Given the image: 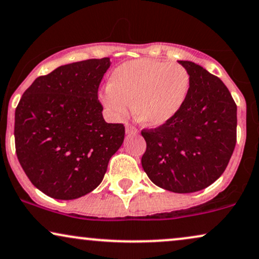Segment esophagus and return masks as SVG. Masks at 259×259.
<instances>
[{
  "label": "esophagus",
  "instance_id": "esophagus-1",
  "mask_svg": "<svg viewBox=\"0 0 259 259\" xmlns=\"http://www.w3.org/2000/svg\"><path fill=\"white\" fill-rule=\"evenodd\" d=\"M125 133L129 134V135H135V134H137V127L135 125H133V124H126Z\"/></svg>",
  "mask_w": 259,
  "mask_h": 259
}]
</instances>
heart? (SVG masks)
I'll use <instances>...</instances> for the list:
<instances>
[{"label": "heart", "mask_w": 259, "mask_h": 259, "mask_svg": "<svg viewBox=\"0 0 259 259\" xmlns=\"http://www.w3.org/2000/svg\"><path fill=\"white\" fill-rule=\"evenodd\" d=\"M190 87L183 65L154 60H135L118 65L100 100L114 119L126 116L129 103L140 123L160 126L178 113Z\"/></svg>", "instance_id": "b5f03b06"}]
</instances>
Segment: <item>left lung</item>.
Masks as SVG:
<instances>
[{
  "mask_svg": "<svg viewBox=\"0 0 259 259\" xmlns=\"http://www.w3.org/2000/svg\"><path fill=\"white\" fill-rule=\"evenodd\" d=\"M186 99L178 113L155 129H143L142 167L160 188L189 194L205 189L225 172L237 143V105L228 88L190 61Z\"/></svg>",
  "mask_w": 259,
  "mask_h": 259,
  "instance_id": "1",
  "label": "left lung"
}]
</instances>
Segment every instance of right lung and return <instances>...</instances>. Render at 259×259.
I'll return each instance as SVG.
<instances>
[{
  "label": "right lung",
  "instance_id": "right-lung-1",
  "mask_svg": "<svg viewBox=\"0 0 259 259\" xmlns=\"http://www.w3.org/2000/svg\"><path fill=\"white\" fill-rule=\"evenodd\" d=\"M110 58L58 67L34 80L15 110V150L35 188L75 199L103 181L124 141L122 123H106L98 90Z\"/></svg>",
  "mask_w": 259,
  "mask_h": 259
}]
</instances>
